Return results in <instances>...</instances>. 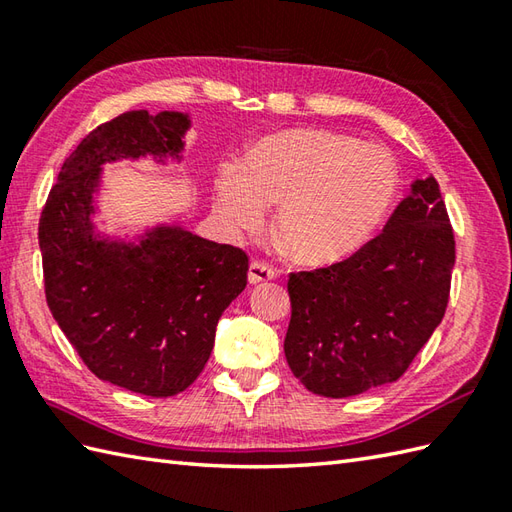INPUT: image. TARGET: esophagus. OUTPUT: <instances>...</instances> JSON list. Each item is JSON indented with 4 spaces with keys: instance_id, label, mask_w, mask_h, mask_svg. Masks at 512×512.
I'll return each mask as SVG.
<instances>
[{
    "instance_id": "1",
    "label": "esophagus",
    "mask_w": 512,
    "mask_h": 512,
    "mask_svg": "<svg viewBox=\"0 0 512 512\" xmlns=\"http://www.w3.org/2000/svg\"><path fill=\"white\" fill-rule=\"evenodd\" d=\"M277 277V270L270 268L264 262H250L248 266V284H262V281H270Z\"/></svg>"
}]
</instances>
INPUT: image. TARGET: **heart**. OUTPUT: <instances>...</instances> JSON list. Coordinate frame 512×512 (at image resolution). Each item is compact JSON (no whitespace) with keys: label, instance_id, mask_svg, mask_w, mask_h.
<instances>
[{"label":"heart","instance_id":"b5f03b06","mask_svg":"<svg viewBox=\"0 0 512 512\" xmlns=\"http://www.w3.org/2000/svg\"><path fill=\"white\" fill-rule=\"evenodd\" d=\"M398 167L385 149L317 127L259 140L246 162H226L215 178V211L231 231H255L268 204L288 255L330 266L354 255L398 193Z\"/></svg>","mask_w":512,"mask_h":512}]
</instances>
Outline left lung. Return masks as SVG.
I'll return each instance as SVG.
<instances>
[{
	"label": "left lung",
	"mask_w": 512,
	"mask_h": 512,
	"mask_svg": "<svg viewBox=\"0 0 512 512\" xmlns=\"http://www.w3.org/2000/svg\"><path fill=\"white\" fill-rule=\"evenodd\" d=\"M453 264L438 182L416 178L372 242L345 262L290 275L292 374L325 398L394 383L444 317Z\"/></svg>",
	"instance_id": "obj_1"
}]
</instances>
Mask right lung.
<instances>
[{"mask_svg": "<svg viewBox=\"0 0 512 512\" xmlns=\"http://www.w3.org/2000/svg\"><path fill=\"white\" fill-rule=\"evenodd\" d=\"M189 114L125 112L65 158L39 220L46 301L94 376L143 396L187 389L209 361L222 312L246 288L244 250L156 224L116 237L94 222L103 165L180 162Z\"/></svg>", "mask_w": 512, "mask_h": 512, "instance_id": "1", "label": "right lung"}]
</instances>
